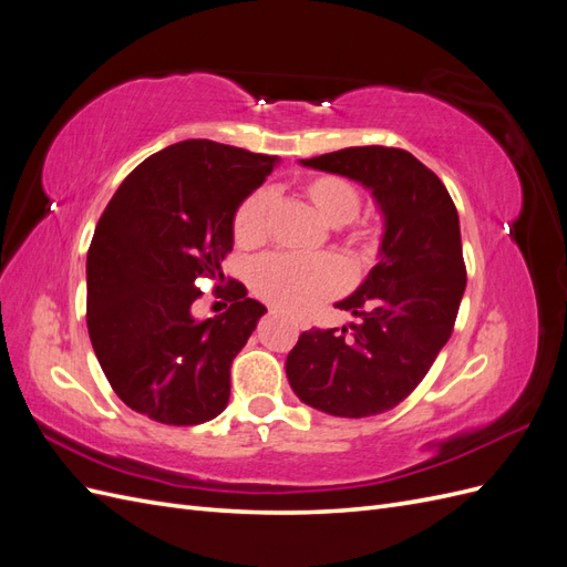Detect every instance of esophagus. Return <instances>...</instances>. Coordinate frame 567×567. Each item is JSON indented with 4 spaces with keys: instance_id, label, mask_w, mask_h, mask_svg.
I'll return each mask as SVG.
<instances>
[{
    "instance_id": "34e87169",
    "label": "esophagus",
    "mask_w": 567,
    "mask_h": 567,
    "mask_svg": "<svg viewBox=\"0 0 567 567\" xmlns=\"http://www.w3.org/2000/svg\"><path fill=\"white\" fill-rule=\"evenodd\" d=\"M296 326H300V329H310V321L305 317H296Z\"/></svg>"
}]
</instances>
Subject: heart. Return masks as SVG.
Segmentation results:
<instances>
[{
  "mask_svg": "<svg viewBox=\"0 0 567 567\" xmlns=\"http://www.w3.org/2000/svg\"><path fill=\"white\" fill-rule=\"evenodd\" d=\"M300 194L326 225H346L348 241L354 248L371 252L379 246V229L354 217L362 205V194L350 179L338 175L307 177L300 184ZM267 215L269 196L265 192H255L238 205L231 219L236 248L255 250L267 241ZM346 284L348 271L336 257L269 255L250 269V288L255 296L284 312L312 310L319 302L340 293Z\"/></svg>",
  "mask_w": 567,
  "mask_h": 567,
  "instance_id": "obj_1",
  "label": "heart"
}]
</instances>
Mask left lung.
<instances>
[{
	"label": "left lung",
	"mask_w": 567,
	"mask_h": 567,
	"mask_svg": "<svg viewBox=\"0 0 567 567\" xmlns=\"http://www.w3.org/2000/svg\"><path fill=\"white\" fill-rule=\"evenodd\" d=\"M300 163L371 188L385 231L379 265L336 302L359 323L305 331L286 359L288 383L323 414H383L416 390L454 331L466 290L456 205L404 148L350 146Z\"/></svg>",
	"instance_id": "left-lung-1"
}]
</instances>
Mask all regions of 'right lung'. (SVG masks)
Returning <instances> with one entry per match:
<instances>
[{"mask_svg":"<svg viewBox=\"0 0 567 567\" xmlns=\"http://www.w3.org/2000/svg\"><path fill=\"white\" fill-rule=\"evenodd\" d=\"M277 158L210 140L153 153L120 184L87 252V329L115 394L136 414L198 425L225 411L231 362L267 307L225 281L231 219ZM198 278L230 310L196 320Z\"/></svg>","mask_w":567,"mask_h":567,"instance_id":"1","label":"right lung"}]
</instances>
